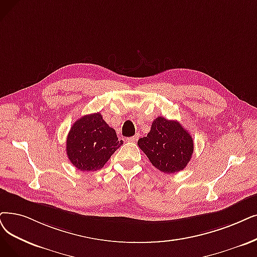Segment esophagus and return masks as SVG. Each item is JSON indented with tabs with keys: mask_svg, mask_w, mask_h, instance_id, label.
Masks as SVG:
<instances>
[{
	"mask_svg": "<svg viewBox=\"0 0 257 257\" xmlns=\"http://www.w3.org/2000/svg\"><path fill=\"white\" fill-rule=\"evenodd\" d=\"M138 139H139V135H135V136H133V137L128 138V141H130V142H137Z\"/></svg>",
	"mask_w": 257,
	"mask_h": 257,
	"instance_id": "esophagus-1",
	"label": "esophagus"
}]
</instances>
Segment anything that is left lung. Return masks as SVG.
<instances>
[{"instance_id":"1","label":"left lung","mask_w":257,"mask_h":257,"mask_svg":"<svg viewBox=\"0 0 257 257\" xmlns=\"http://www.w3.org/2000/svg\"><path fill=\"white\" fill-rule=\"evenodd\" d=\"M138 146L159 171L172 174L182 171L194 151L193 138L178 121L158 117L149 134L138 140Z\"/></svg>"}]
</instances>
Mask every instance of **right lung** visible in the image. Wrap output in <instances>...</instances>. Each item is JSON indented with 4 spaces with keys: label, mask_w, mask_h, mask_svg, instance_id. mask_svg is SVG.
Listing matches in <instances>:
<instances>
[{
    "label": "right lung",
    "mask_w": 257,
    "mask_h": 257,
    "mask_svg": "<svg viewBox=\"0 0 257 257\" xmlns=\"http://www.w3.org/2000/svg\"><path fill=\"white\" fill-rule=\"evenodd\" d=\"M114 128L108 126L100 112L83 116L70 127L66 139L69 161L83 172L103 168L122 145Z\"/></svg>",
    "instance_id": "add662e5"
}]
</instances>
